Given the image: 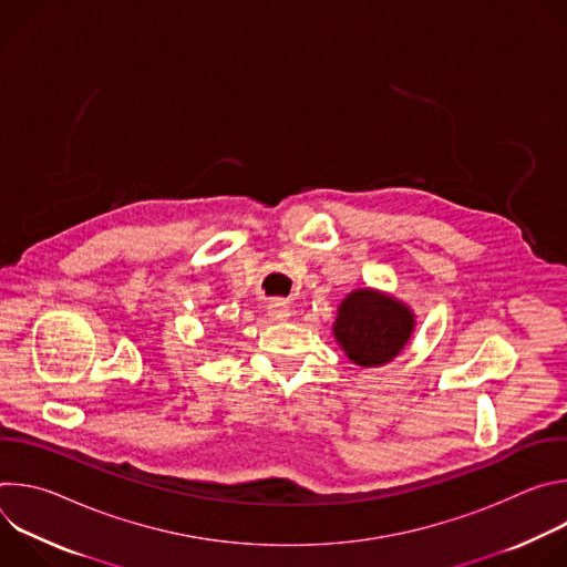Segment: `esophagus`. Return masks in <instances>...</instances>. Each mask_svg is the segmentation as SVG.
I'll list each match as a JSON object with an SVG mask.
<instances>
[{
	"mask_svg": "<svg viewBox=\"0 0 567 567\" xmlns=\"http://www.w3.org/2000/svg\"><path fill=\"white\" fill-rule=\"evenodd\" d=\"M267 311H269L271 320H289V318H291V309H289V305L282 302V300H274Z\"/></svg>",
	"mask_w": 567,
	"mask_h": 567,
	"instance_id": "esophagus-1",
	"label": "esophagus"
}]
</instances>
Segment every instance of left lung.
I'll return each instance as SVG.
<instances>
[{"label":"left lung","instance_id":"obj_1","mask_svg":"<svg viewBox=\"0 0 567 567\" xmlns=\"http://www.w3.org/2000/svg\"><path fill=\"white\" fill-rule=\"evenodd\" d=\"M415 311L392 293L372 287L352 289L337 309L334 341L359 368L394 361L413 339Z\"/></svg>","mask_w":567,"mask_h":567}]
</instances>
